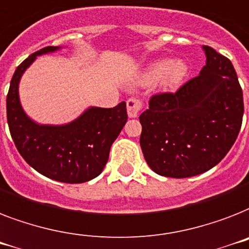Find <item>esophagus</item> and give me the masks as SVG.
I'll return each mask as SVG.
<instances>
[{
  "instance_id": "1",
  "label": "esophagus",
  "mask_w": 249,
  "mask_h": 249,
  "mask_svg": "<svg viewBox=\"0 0 249 249\" xmlns=\"http://www.w3.org/2000/svg\"><path fill=\"white\" fill-rule=\"evenodd\" d=\"M144 104L140 99H136V97H131L127 100V113H128V117L130 118H136L140 110L142 109Z\"/></svg>"
}]
</instances>
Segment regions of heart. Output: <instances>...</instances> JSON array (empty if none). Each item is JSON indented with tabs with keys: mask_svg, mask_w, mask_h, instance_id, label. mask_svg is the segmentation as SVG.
I'll list each match as a JSON object with an SVG mask.
<instances>
[{
	"mask_svg": "<svg viewBox=\"0 0 249 249\" xmlns=\"http://www.w3.org/2000/svg\"><path fill=\"white\" fill-rule=\"evenodd\" d=\"M186 71L188 68L184 61L172 63L171 60H157L149 65L146 71L142 73L141 82L154 83L162 78L164 87H176L185 78Z\"/></svg>",
	"mask_w": 249,
	"mask_h": 249,
	"instance_id": "b5f03b06",
	"label": "heart"
}]
</instances>
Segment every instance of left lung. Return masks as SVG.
<instances>
[{
  "label": "left lung",
  "instance_id": "1",
  "mask_svg": "<svg viewBox=\"0 0 249 249\" xmlns=\"http://www.w3.org/2000/svg\"><path fill=\"white\" fill-rule=\"evenodd\" d=\"M206 65L175 93L153 95L139 117L140 146L149 167L166 178L211 170L235 142L243 119V92L231 61L203 46Z\"/></svg>",
  "mask_w": 249,
  "mask_h": 249
}]
</instances>
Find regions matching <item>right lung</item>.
Instances as JSON below:
<instances>
[{"label":"right lung","mask_w":249,"mask_h":249,"mask_svg":"<svg viewBox=\"0 0 249 249\" xmlns=\"http://www.w3.org/2000/svg\"><path fill=\"white\" fill-rule=\"evenodd\" d=\"M59 49L43 47L18 67L6 99L7 123L18 152L29 166L53 180L81 184L104 170L110 146L127 122L126 103L114 108L91 107L73 122L61 126L33 122L21 108L19 82L36 57Z\"/></svg>","instance_id":"obj_1"}]
</instances>
